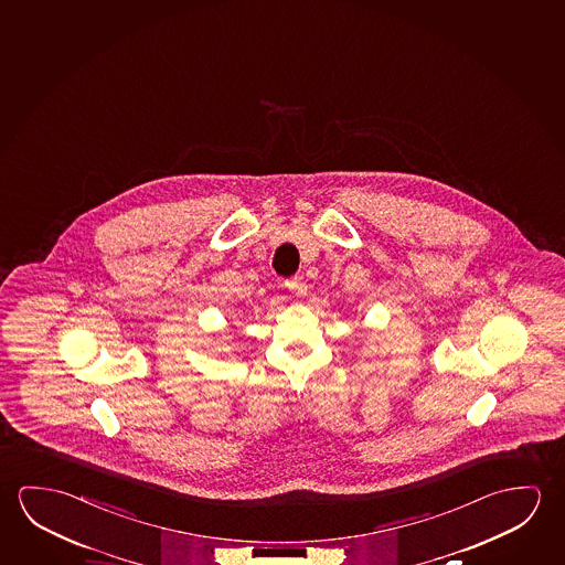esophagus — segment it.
I'll use <instances>...</instances> for the list:
<instances>
[{
    "label": "esophagus",
    "mask_w": 565,
    "mask_h": 565,
    "mask_svg": "<svg viewBox=\"0 0 565 565\" xmlns=\"http://www.w3.org/2000/svg\"><path fill=\"white\" fill-rule=\"evenodd\" d=\"M285 287H287L290 292H295L296 296H305L306 292H308V285H306V280L302 277L287 278Z\"/></svg>",
    "instance_id": "34e87169"
}]
</instances>
